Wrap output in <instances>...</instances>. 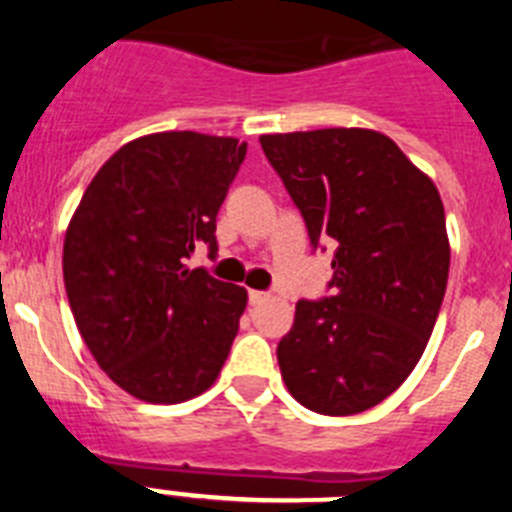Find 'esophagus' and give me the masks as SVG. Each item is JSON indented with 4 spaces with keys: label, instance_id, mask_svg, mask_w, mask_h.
Instances as JSON below:
<instances>
[{
    "label": "esophagus",
    "instance_id": "esophagus-1",
    "mask_svg": "<svg viewBox=\"0 0 512 512\" xmlns=\"http://www.w3.org/2000/svg\"><path fill=\"white\" fill-rule=\"evenodd\" d=\"M266 300H269L266 292H259V289H251V292H248V302H251V305H261V302Z\"/></svg>",
    "mask_w": 512,
    "mask_h": 512
}]
</instances>
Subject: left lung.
<instances>
[{
  "instance_id": "1",
  "label": "left lung",
  "mask_w": 512,
  "mask_h": 512,
  "mask_svg": "<svg viewBox=\"0 0 512 512\" xmlns=\"http://www.w3.org/2000/svg\"><path fill=\"white\" fill-rule=\"evenodd\" d=\"M269 164L330 243L333 295L300 300L277 359L289 395L320 415H356L400 387L423 356L449 282L443 202L397 143L369 128L261 135Z\"/></svg>"
}]
</instances>
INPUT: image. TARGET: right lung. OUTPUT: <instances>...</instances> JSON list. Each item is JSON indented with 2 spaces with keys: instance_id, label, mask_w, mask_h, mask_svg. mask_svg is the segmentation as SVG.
I'll use <instances>...</instances> for the list:
<instances>
[{
  "instance_id": "obj_1",
  "label": "right lung",
  "mask_w": 512,
  "mask_h": 512,
  "mask_svg": "<svg viewBox=\"0 0 512 512\" xmlns=\"http://www.w3.org/2000/svg\"><path fill=\"white\" fill-rule=\"evenodd\" d=\"M246 158L238 138L169 130L130 140L94 174L63 241V282L94 361L153 405L215 384L248 292L184 261L217 251L215 217Z\"/></svg>"
}]
</instances>
